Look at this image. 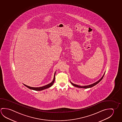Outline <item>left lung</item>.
Returning a JSON list of instances; mask_svg holds the SVG:
<instances>
[{
	"instance_id": "left-lung-1",
	"label": "left lung",
	"mask_w": 122,
	"mask_h": 122,
	"mask_svg": "<svg viewBox=\"0 0 122 122\" xmlns=\"http://www.w3.org/2000/svg\"><path fill=\"white\" fill-rule=\"evenodd\" d=\"M104 75H105V74H104V75H103V76H102V78H101V79H100V80H98L97 82H96L94 83L93 84H91V85H88V86H78L77 85L73 84V83H72L71 82V83L72 84V85H73L74 86H75V87H78V88H91V87H93V86H95V85H96L97 84H98V83H99L100 81H101V80L102 79L103 77H104Z\"/></svg>"
}]
</instances>
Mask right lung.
<instances>
[{"mask_svg": "<svg viewBox=\"0 0 122 122\" xmlns=\"http://www.w3.org/2000/svg\"><path fill=\"white\" fill-rule=\"evenodd\" d=\"M55 74H54V80H53V81H52L51 83H50L49 84L45 86H42V87H36H36H30V86H26V85H25V84H24V85L25 86L27 87V88H28L31 89V90H35V91H42V90H44V89H46V88H50V87H51V86H52V85H53V84H54V81H55Z\"/></svg>", "mask_w": 122, "mask_h": 122, "instance_id": "obj_1", "label": "right lung"}]
</instances>
